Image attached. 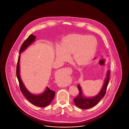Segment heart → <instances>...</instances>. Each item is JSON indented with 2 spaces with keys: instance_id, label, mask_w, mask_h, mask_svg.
I'll list each match as a JSON object with an SVG mask.
<instances>
[{
  "instance_id": "1",
  "label": "heart",
  "mask_w": 129,
  "mask_h": 129,
  "mask_svg": "<svg viewBox=\"0 0 129 129\" xmlns=\"http://www.w3.org/2000/svg\"><path fill=\"white\" fill-rule=\"evenodd\" d=\"M97 46L96 39L92 36L81 34H70L65 37L62 45H57L56 57L62 60H67L70 56L67 53H74V57L79 65L88 64L94 55Z\"/></svg>"
}]
</instances>
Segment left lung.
<instances>
[{
  "mask_svg": "<svg viewBox=\"0 0 129 129\" xmlns=\"http://www.w3.org/2000/svg\"><path fill=\"white\" fill-rule=\"evenodd\" d=\"M110 70H108L107 76L104 81V84L103 86L101 91L98 94L93 98H87L86 97H83L82 95V90L79 85H78V88L79 90V93L78 96L74 99V102L75 104L79 108L83 109H89L95 106L98 104L101 100L103 98L106 94L107 87L108 84L109 78H110Z\"/></svg>",
  "mask_w": 129,
  "mask_h": 129,
  "instance_id": "1",
  "label": "left lung"
}]
</instances>
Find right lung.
<instances>
[{
  "mask_svg": "<svg viewBox=\"0 0 129 129\" xmlns=\"http://www.w3.org/2000/svg\"><path fill=\"white\" fill-rule=\"evenodd\" d=\"M35 39V36L32 34L30 35L22 44L19 51V54L24 51L29 45L34 42ZM19 61L20 55H19L16 66V76L18 80L21 91L23 94L25 98L33 105L41 107H43L47 106L51 103L53 99L54 98L55 96V91L52 90L48 87H47L45 91L39 95H33L29 92L25 87L20 76Z\"/></svg>",
  "mask_w": 129,
  "mask_h": 129,
  "instance_id": "1",
  "label": "right lung"
}]
</instances>
